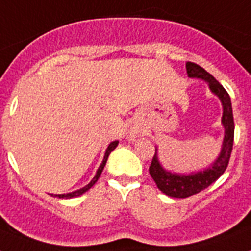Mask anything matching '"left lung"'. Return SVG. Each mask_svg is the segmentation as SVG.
Listing matches in <instances>:
<instances>
[{"label": "left lung", "mask_w": 251, "mask_h": 251, "mask_svg": "<svg viewBox=\"0 0 251 251\" xmlns=\"http://www.w3.org/2000/svg\"><path fill=\"white\" fill-rule=\"evenodd\" d=\"M186 70H187L188 77H197V79H202V80L207 81L210 90L215 95H217L221 100L224 110L221 122H223V126L225 128V136H224L220 154L216 158V161L212 163L211 167L191 175L171 174L162 167L158 158H157V153L154 154L152 163L150 166L151 177L154 179L157 187L163 194L171 197H176V199H186V197L199 194L206 187H208L212 182H215L225 172L226 167L229 165L232 145H234L235 124L229 93L226 92L225 88L211 74H208L200 65L187 61Z\"/></svg>", "instance_id": "1"}]
</instances>
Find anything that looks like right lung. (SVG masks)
Masks as SVG:
<instances>
[{
  "instance_id": "1",
  "label": "right lung",
  "mask_w": 251,
  "mask_h": 251,
  "mask_svg": "<svg viewBox=\"0 0 251 251\" xmlns=\"http://www.w3.org/2000/svg\"><path fill=\"white\" fill-rule=\"evenodd\" d=\"M117 146H118V141H114V142H112V143H110V145L108 146V148H106V151H105V154H104V159H103V162H101V165L99 166L98 171H97V175H95V176H94V178H93L92 181H90V182L88 183V185L85 186V187L80 188V190H77V191L70 192V194L55 195V196H56V197H59V199H72V197L80 196V195H83L84 192H86V191H88V190H89V188L92 187V186H94V183L97 182V181H98L99 176H100V175H101V171H103L104 166H105V163H106V159H108V157H109L110 152H112V151L114 150V148L117 147Z\"/></svg>"
}]
</instances>
